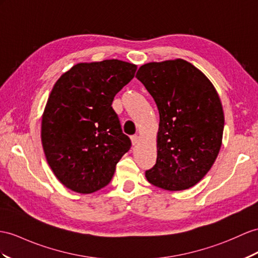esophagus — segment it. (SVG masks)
<instances>
[{"instance_id":"esophagus-1","label":"esophagus","mask_w":258,"mask_h":258,"mask_svg":"<svg viewBox=\"0 0 258 258\" xmlns=\"http://www.w3.org/2000/svg\"><path fill=\"white\" fill-rule=\"evenodd\" d=\"M131 142H133V146H136V144L139 142V136L135 135V136L131 137Z\"/></svg>"}]
</instances>
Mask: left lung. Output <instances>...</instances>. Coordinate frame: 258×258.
Segmentation results:
<instances>
[{
	"instance_id": "left-lung-1",
	"label": "left lung",
	"mask_w": 258,
	"mask_h": 258,
	"mask_svg": "<svg viewBox=\"0 0 258 258\" xmlns=\"http://www.w3.org/2000/svg\"><path fill=\"white\" fill-rule=\"evenodd\" d=\"M136 78L160 114L158 158L146 177L162 189H188L209 172L221 148L224 115L215 86L183 59L143 64Z\"/></svg>"
}]
</instances>
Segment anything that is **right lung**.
Wrapping results in <instances>:
<instances>
[{
  "label": "right lung",
  "instance_id": "add662e5",
  "mask_svg": "<svg viewBox=\"0 0 258 258\" xmlns=\"http://www.w3.org/2000/svg\"><path fill=\"white\" fill-rule=\"evenodd\" d=\"M136 71V64L111 59L75 64L55 82L41 142L49 166L69 189L91 194L105 187L130 150L111 104Z\"/></svg>",
  "mask_w": 258,
  "mask_h": 258
}]
</instances>
